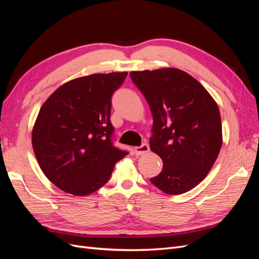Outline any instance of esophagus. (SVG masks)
I'll return each mask as SVG.
<instances>
[{
    "instance_id": "34e87169",
    "label": "esophagus",
    "mask_w": 259,
    "mask_h": 259,
    "mask_svg": "<svg viewBox=\"0 0 259 259\" xmlns=\"http://www.w3.org/2000/svg\"><path fill=\"white\" fill-rule=\"evenodd\" d=\"M147 152H149V146L147 144H143L142 146L135 148L136 155H143V154H145Z\"/></svg>"
}]
</instances>
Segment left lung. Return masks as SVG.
I'll list each match as a JSON object with an SVG mask.
<instances>
[{
  "mask_svg": "<svg viewBox=\"0 0 259 259\" xmlns=\"http://www.w3.org/2000/svg\"><path fill=\"white\" fill-rule=\"evenodd\" d=\"M153 116L151 151L163 161L150 182L167 194L199 185L213 167L223 145L216 101L193 76L176 68L132 71Z\"/></svg>",
  "mask_w": 259,
  "mask_h": 259,
  "instance_id": "obj_1",
  "label": "left lung"
}]
</instances>
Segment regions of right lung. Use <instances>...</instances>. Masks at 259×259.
Here are the masks:
<instances>
[{
  "instance_id": "add662e5",
  "label": "right lung",
  "mask_w": 259,
  "mask_h": 259,
  "mask_svg": "<svg viewBox=\"0 0 259 259\" xmlns=\"http://www.w3.org/2000/svg\"><path fill=\"white\" fill-rule=\"evenodd\" d=\"M127 72L96 73L62 84L46 99L32 130L44 175L77 197L97 191L127 154L112 144L111 97Z\"/></svg>"
}]
</instances>
